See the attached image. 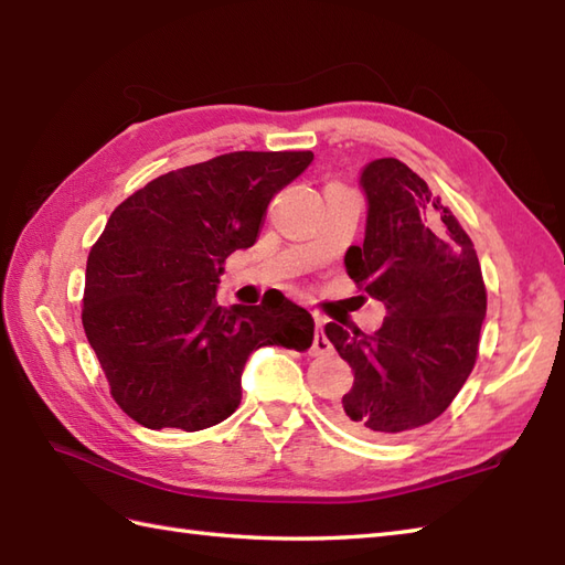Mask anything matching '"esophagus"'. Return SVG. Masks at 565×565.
Listing matches in <instances>:
<instances>
[{
    "mask_svg": "<svg viewBox=\"0 0 565 565\" xmlns=\"http://www.w3.org/2000/svg\"><path fill=\"white\" fill-rule=\"evenodd\" d=\"M326 322H328V318L316 316V338H313V347H310V354H316V356L332 352V344L326 338V332H322V328H326Z\"/></svg>",
    "mask_w": 565,
    "mask_h": 565,
    "instance_id": "obj_1",
    "label": "esophagus"
}]
</instances>
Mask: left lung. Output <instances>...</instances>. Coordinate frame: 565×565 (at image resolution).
<instances>
[{
    "label": "left lung",
    "mask_w": 565,
    "mask_h": 565,
    "mask_svg": "<svg viewBox=\"0 0 565 565\" xmlns=\"http://www.w3.org/2000/svg\"><path fill=\"white\" fill-rule=\"evenodd\" d=\"M364 243L344 267L388 318L374 334L328 322L326 334L354 371L338 403L340 425L391 437L439 417L476 364L486 286L471 237L425 179L395 158L364 164Z\"/></svg>",
    "instance_id": "8db88e82"
}]
</instances>
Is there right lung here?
<instances>
[{"label":"right lung","instance_id":"right-lung-1","mask_svg":"<svg viewBox=\"0 0 565 565\" xmlns=\"http://www.w3.org/2000/svg\"><path fill=\"white\" fill-rule=\"evenodd\" d=\"M313 152H227L152 179L92 247L82 326L114 401L148 429H206L235 413L249 354L303 352L316 322L281 291L215 301L223 262L255 245L274 194Z\"/></svg>","mask_w":565,"mask_h":565}]
</instances>
